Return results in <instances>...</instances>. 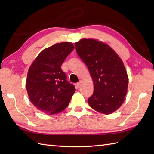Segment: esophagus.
Listing matches in <instances>:
<instances>
[{
	"mask_svg": "<svg viewBox=\"0 0 154 154\" xmlns=\"http://www.w3.org/2000/svg\"><path fill=\"white\" fill-rule=\"evenodd\" d=\"M81 86V81H80L79 82H78V83H77V87L78 88H79Z\"/></svg>",
	"mask_w": 154,
	"mask_h": 154,
	"instance_id": "obj_1",
	"label": "esophagus"
}]
</instances>
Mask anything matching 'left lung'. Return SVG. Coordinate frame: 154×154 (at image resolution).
I'll use <instances>...</instances> for the list:
<instances>
[{"label": "left lung", "mask_w": 154, "mask_h": 154, "mask_svg": "<svg viewBox=\"0 0 154 154\" xmlns=\"http://www.w3.org/2000/svg\"><path fill=\"white\" fill-rule=\"evenodd\" d=\"M75 49L93 81L89 106L104 114L114 112L122 104L128 85L122 60L109 45L93 39H82L75 43Z\"/></svg>", "instance_id": "1"}]
</instances>
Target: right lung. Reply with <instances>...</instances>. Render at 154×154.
<instances>
[{
	"label": "right lung",
	"mask_w": 154,
	"mask_h": 154,
	"mask_svg": "<svg viewBox=\"0 0 154 154\" xmlns=\"http://www.w3.org/2000/svg\"><path fill=\"white\" fill-rule=\"evenodd\" d=\"M74 48L70 42L55 44L41 51L29 69L26 81L28 97L41 112L57 114L69 103L75 86L67 81L61 67Z\"/></svg>",
	"instance_id": "right-lung-1"
}]
</instances>
